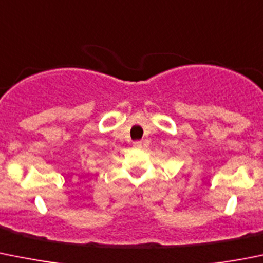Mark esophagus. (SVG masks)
<instances>
[{"mask_svg": "<svg viewBox=\"0 0 263 263\" xmlns=\"http://www.w3.org/2000/svg\"><path fill=\"white\" fill-rule=\"evenodd\" d=\"M134 147H135V149H141L142 142L141 141H135L134 142Z\"/></svg>", "mask_w": 263, "mask_h": 263, "instance_id": "34e87169", "label": "esophagus"}]
</instances>
